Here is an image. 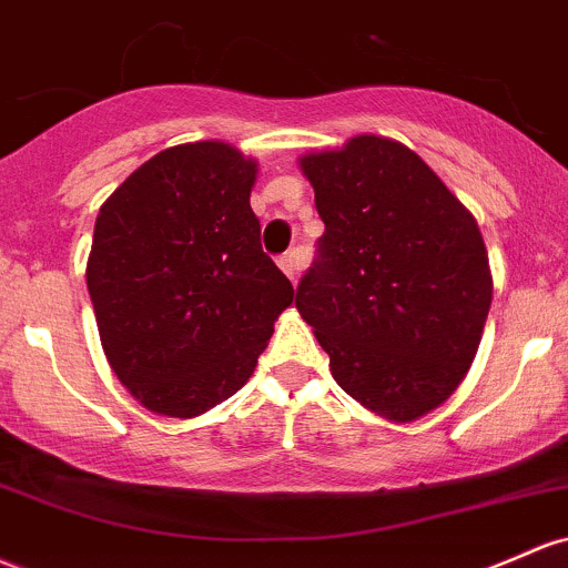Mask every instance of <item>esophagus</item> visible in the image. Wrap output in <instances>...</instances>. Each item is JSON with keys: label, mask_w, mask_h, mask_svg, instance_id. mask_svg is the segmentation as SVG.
<instances>
[{"label": "esophagus", "mask_w": 568, "mask_h": 568, "mask_svg": "<svg viewBox=\"0 0 568 568\" xmlns=\"http://www.w3.org/2000/svg\"><path fill=\"white\" fill-rule=\"evenodd\" d=\"M277 266H280V270L285 272V277H288L291 283H294L296 274H298V255H296V253H285V255H280Z\"/></svg>", "instance_id": "esophagus-1"}]
</instances>
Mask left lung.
I'll return each instance as SVG.
<instances>
[{
	"label": "left lung",
	"mask_w": 568,
	"mask_h": 568,
	"mask_svg": "<svg viewBox=\"0 0 568 568\" xmlns=\"http://www.w3.org/2000/svg\"><path fill=\"white\" fill-rule=\"evenodd\" d=\"M298 166L326 223L298 315L347 396L390 423L420 420L464 383L494 298L475 215L390 136L355 134Z\"/></svg>",
	"instance_id": "8db88e82"
}]
</instances>
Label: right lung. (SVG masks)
I'll return each mask as SVG.
<instances>
[{
    "label": "right lung",
    "instance_id": "obj_1",
    "mask_svg": "<svg viewBox=\"0 0 568 568\" xmlns=\"http://www.w3.org/2000/svg\"><path fill=\"white\" fill-rule=\"evenodd\" d=\"M258 161L221 140L148 159L99 207L85 283L110 369L155 415L199 417L253 375L294 285L261 251Z\"/></svg>",
    "mask_w": 568,
    "mask_h": 568
}]
</instances>
